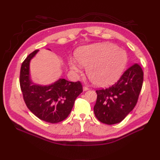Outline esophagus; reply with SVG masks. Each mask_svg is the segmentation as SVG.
Returning <instances> with one entry per match:
<instances>
[{"label":"esophagus","instance_id":"obj_1","mask_svg":"<svg viewBox=\"0 0 160 160\" xmlns=\"http://www.w3.org/2000/svg\"><path fill=\"white\" fill-rule=\"evenodd\" d=\"M89 89L88 88H87V87H83V91H88V90H89Z\"/></svg>","mask_w":160,"mask_h":160}]
</instances>
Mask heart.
Segmentation results:
<instances>
[{
    "label": "heart",
    "mask_w": 160,
    "mask_h": 160,
    "mask_svg": "<svg viewBox=\"0 0 160 160\" xmlns=\"http://www.w3.org/2000/svg\"><path fill=\"white\" fill-rule=\"evenodd\" d=\"M75 59L81 66L88 67L87 75L99 88L115 83L122 76L127 62V55L123 51L106 42L80 48L76 52ZM78 64L74 60L69 61L70 69L75 72L81 71Z\"/></svg>",
    "instance_id": "obj_1"
}]
</instances>
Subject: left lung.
I'll return each mask as SVG.
<instances>
[{"label": "left lung", "instance_id": "obj_1", "mask_svg": "<svg viewBox=\"0 0 160 160\" xmlns=\"http://www.w3.org/2000/svg\"><path fill=\"white\" fill-rule=\"evenodd\" d=\"M143 81V72L135 64L125 71L110 88L97 90L94 113L99 121L108 125L118 123L133 110L137 103Z\"/></svg>", "mask_w": 160, "mask_h": 160}]
</instances>
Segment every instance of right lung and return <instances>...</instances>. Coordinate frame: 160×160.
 Segmentation results:
<instances>
[{"mask_svg": "<svg viewBox=\"0 0 160 160\" xmlns=\"http://www.w3.org/2000/svg\"><path fill=\"white\" fill-rule=\"evenodd\" d=\"M38 52L36 50L31 53L21 65L20 85L23 99L28 109L38 118L57 123L68 117L83 88L79 81L75 83L61 78L48 85L33 83L30 62Z\"/></svg>", "mask_w": 160, "mask_h": 160, "instance_id": "1", "label": "right lung"}]
</instances>
